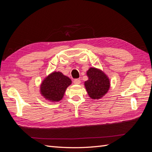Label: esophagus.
Listing matches in <instances>:
<instances>
[{
	"instance_id": "34e87169",
	"label": "esophagus",
	"mask_w": 152,
	"mask_h": 152,
	"mask_svg": "<svg viewBox=\"0 0 152 152\" xmlns=\"http://www.w3.org/2000/svg\"><path fill=\"white\" fill-rule=\"evenodd\" d=\"M73 83L76 85H79L80 84V79H75L73 80Z\"/></svg>"
}]
</instances>
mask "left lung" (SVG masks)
I'll return each mask as SVG.
<instances>
[{
  "label": "left lung",
  "instance_id": "left-lung-1",
  "mask_svg": "<svg viewBox=\"0 0 152 152\" xmlns=\"http://www.w3.org/2000/svg\"><path fill=\"white\" fill-rule=\"evenodd\" d=\"M88 80L84 86L89 97L93 99H99L107 94L110 88V80L103 71L95 67H91L86 72Z\"/></svg>",
  "mask_w": 152,
  "mask_h": 152
}]
</instances>
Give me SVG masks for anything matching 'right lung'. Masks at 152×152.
<instances>
[{"label": "right lung", "mask_w": 152, "mask_h": 152, "mask_svg": "<svg viewBox=\"0 0 152 152\" xmlns=\"http://www.w3.org/2000/svg\"><path fill=\"white\" fill-rule=\"evenodd\" d=\"M72 80L60 72H53L45 77L40 85V93L50 102L61 101Z\"/></svg>", "instance_id": "1"}]
</instances>
